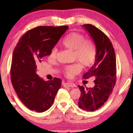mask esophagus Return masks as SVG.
<instances>
[{"mask_svg": "<svg viewBox=\"0 0 133 133\" xmlns=\"http://www.w3.org/2000/svg\"><path fill=\"white\" fill-rule=\"evenodd\" d=\"M64 87H72V88H73V87H76V85L74 84V83H73L67 82V83H65Z\"/></svg>", "mask_w": 133, "mask_h": 133, "instance_id": "34e87169", "label": "esophagus"}]
</instances>
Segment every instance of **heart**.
Here are the masks:
<instances>
[{
  "label": "heart",
  "mask_w": 133,
  "mask_h": 133,
  "mask_svg": "<svg viewBox=\"0 0 133 133\" xmlns=\"http://www.w3.org/2000/svg\"><path fill=\"white\" fill-rule=\"evenodd\" d=\"M63 45L66 48L74 51V59L79 63L68 65L63 67L65 75L72 78L78 74L81 70L82 65L88 67L93 64L96 57V45L92 39H85L83 34L76 32H71L63 41ZM57 49L54 47L51 50L49 57L55 59L57 57Z\"/></svg>",
  "instance_id": "obj_1"
}]
</instances>
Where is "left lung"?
I'll return each mask as SVG.
<instances>
[{
	"mask_svg": "<svg viewBox=\"0 0 133 133\" xmlns=\"http://www.w3.org/2000/svg\"><path fill=\"white\" fill-rule=\"evenodd\" d=\"M96 45L95 63L83 74V79L95 77L92 88L78 85L81 91L79 107L87 111H94L102 106L112 93L116 80L115 52L110 40L103 32L91 24L83 25Z\"/></svg>",
	"mask_w": 133,
	"mask_h": 133,
	"instance_id": "obj_1",
	"label": "left lung"
}]
</instances>
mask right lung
Masks as SVG:
<instances>
[{"instance_id": "right-lung-1", "label": "right lung", "mask_w": 133, "mask_h": 133, "mask_svg": "<svg viewBox=\"0 0 133 133\" xmlns=\"http://www.w3.org/2000/svg\"><path fill=\"white\" fill-rule=\"evenodd\" d=\"M68 26H41L23 34L15 47L11 67L12 85L27 108L38 112L51 107L61 79L45 81L36 74L37 66L57 44Z\"/></svg>"}]
</instances>
